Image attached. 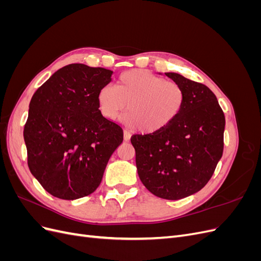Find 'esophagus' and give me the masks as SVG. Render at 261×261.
<instances>
[{
    "label": "esophagus",
    "instance_id": "obj_1",
    "mask_svg": "<svg viewBox=\"0 0 261 261\" xmlns=\"http://www.w3.org/2000/svg\"><path fill=\"white\" fill-rule=\"evenodd\" d=\"M130 137H132V134H130L128 130H125V132H124V139H125L126 141H128V140L130 139Z\"/></svg>",
    "mask_w": 261,
    "mask_h": 261
}]
</instances>
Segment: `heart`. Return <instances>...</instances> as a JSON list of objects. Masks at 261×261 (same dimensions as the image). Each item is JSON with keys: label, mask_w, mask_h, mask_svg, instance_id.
<instances>
[{"label": "heart", "mask_w": 261, "mask_h": 261, "mask_svg": "<svg viewBox=\"0 0 261 261\" xmlns=\"http://www.w3.org/2000/svg\"><path fill=\"white\" fill-rule=\"evenodd\" d=\"M183 87L144 69H132L117 78L115 88L105 86L98 92L101 113L115 120L127 107L125 121L144 134L160 132L174 122L184 108Z\"/></svg>", "instance_id": "obj_1"}]
</instances>
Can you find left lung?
I'll return each mask as SVG.
<instances>
[{
    "mask_svg": "<svg viewBox=\"0 0 261 261\" xmlns=\"http://www.w3.org/2000/svg\"><path fill=\"white\" fill-rule=\"evenodd\" d=\"M183 87L186 100L174 122L160 132L133 135L140 180L163 199L185 198L204 187L223 154L225 116L206 85L165 73Z\"/></svg>",
    "mask_w": 261,
    "mask_h": 261,
    "instance_id": "1",
    "label": "left lung"
}]
</instances>
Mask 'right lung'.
Returning a JSON list of instances; mask_svg holds the SVG:
<instances>
[{
  "label": "right lung",
  "instance_id": "right-lung-1",
  "mask_svg": "<svg viewBox=\"0 0 261 261\" xmlns=\"http://www.w3.org/2000/svg\"><path fill=\"white\" fill-rule=\"evenodd\" d=\"M112 70L69 64L34 93L23 139L29 170L52 196L74 200L100 185L123 129L99 110L98 92Z\"/></svg>",
  "mask_w": 261,
  "mask_h": 261
}]
</instances>
